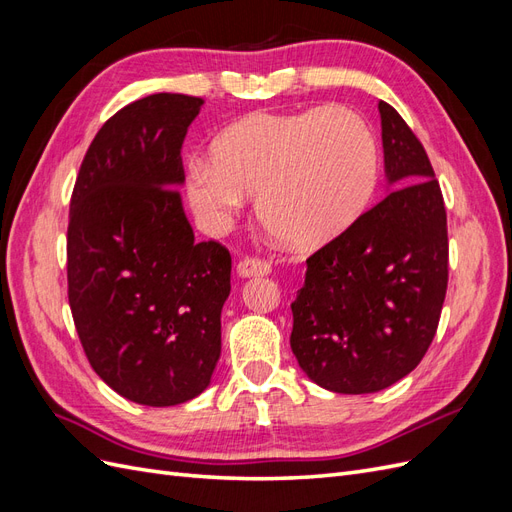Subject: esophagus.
I'll return each mask as SVG.
<instances>
[{
	"instance_id": "1",
	"label": "esophagus",
	"mask_w": 512,
	"mask_h": 512,
	"mask_svg": "<svg viewBox=\"0 0 512 512\" xmlns=\"http://www.w3.org/2000/svg\"><path fill=\"white\" fill-rule=\"evenodd\" d=\"M269 273H271V265L267 260H260V258H243L237 265L239 277H260Z\"/></svg>"
}]
</instances>
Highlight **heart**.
I'll list each match as a JSON object with an SVG mask.
<instances>
[{
	"label": "heart",
	"instance_id": "heart-1",
	"mask_svg": "<svg viewBox=\"0 0 512 512\" xmlns=\"http://www.w3.org/2000/svg\"><path fill=\"white\" fill-rule=\"evenodd\" d=\"M194 160L185 192L198 220L224 230L256 194L258 220L294 250L342 237L367 211L378 185V145L346 106L254 113Z\"/></svg>",
	"mask_w": 512,
	"mask_h": 512
}]
</instances>
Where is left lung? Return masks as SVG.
I'll return each mask as SVG.
<instances>
[{
  "mask_svg": "<svg viewBox=\"0 0 512 512\" xmlns=\"http://www.w3.org/2000/svg\"><path fill=\"white\" fill-rule=\"evenodd\" d=\"M389 194L307 258L290 348L333 393H378L421 363L438 329L448 237L440 185L408 123L380 100Z\"/></svg>",
  "mask_w": 512,
  "mask_h": 512,
  "instance_id": "8db88e82",
  "label": "left lung"
}]
</instances>
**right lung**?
<instances>
[{"mask_svg": "<svg viewBox=\"0 0 512 512\" xmlns=\"http://www.w3.org/2000/svg\"><path fill=\"white\" fill-rule=\"evenodd\" d=\"M205 102L153 94L89 145L70 203L68 299L96 374L134 404L203 393L222 350L230 254L196 243L179 188L183 138Z\"/></svg>", "mask_w": 512, "mask_h": 512, "instance_id": "add662e5", "label": "right lung"}]
</instances>
